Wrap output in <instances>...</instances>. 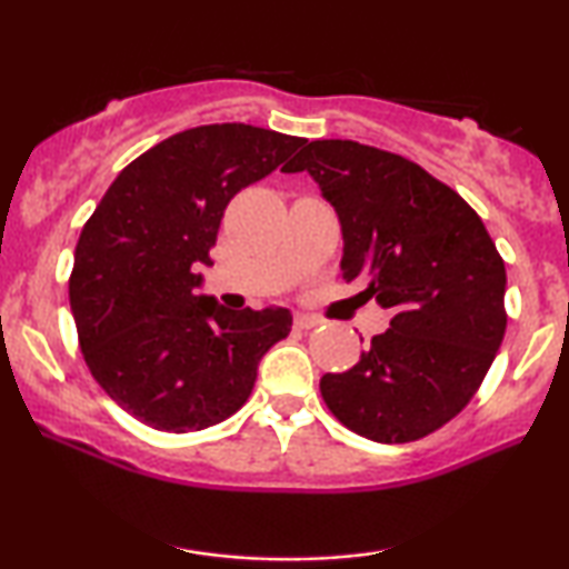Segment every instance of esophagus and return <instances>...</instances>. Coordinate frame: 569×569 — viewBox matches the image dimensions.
<instances>
[{"label":"esophagus","instance_id":"1","mask_svg":"<svg viewBox=\"0 0 569 569\" xmlns=\"http://www.w3.org/2000/svg\"><path fill=\"white\" fill-rule=\"evenodd\" d=\"M323 321L318 316H310V313H298L295 316V326H298V329H302V331H310V329H316V326H321Z\"/></svg>","mask_w":569,"mask_h":569}]
</instances>
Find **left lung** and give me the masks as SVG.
I'll use <instances>...</instances> for the list:
<instances>
[{"instance_id": "1", "label": "left lung", "mask_w": 569, "mask_h": 569, "mask_svg": "<svg viewBox=\"0 0 569 569\" xmlns=\"http://www.w3.org/2000/svg\"><path fill=\"white\" fill-rule=\"evenodd\" d=\"M298 170L337 209L341 277L393 313L355 368L321 378L326 407L376 442L440 430L479 391L508 326L485 222L417 162L352 139H316L287 173Z\"/></svg>"}]
</instances>
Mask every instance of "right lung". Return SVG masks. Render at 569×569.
Segmentation results:
<instances>
[{"instance_id": "right-lung-1", "label": "right lung", "mask_w": 569, "mask_h": 569, "mask_svg": "<svg viewBox=\"0 0 569 569\" xmlns=\"http://www.w3.org/2000/svg\"><path fill=\"white\" fill-rule=\"evenodd\" d=\"M306 139L248 123L178 131L116 176L80 232L69 306L98 386L139 422L193 432L236 415L287 308L199 295L224 207Z\"/></svg>"}]
</instances>
